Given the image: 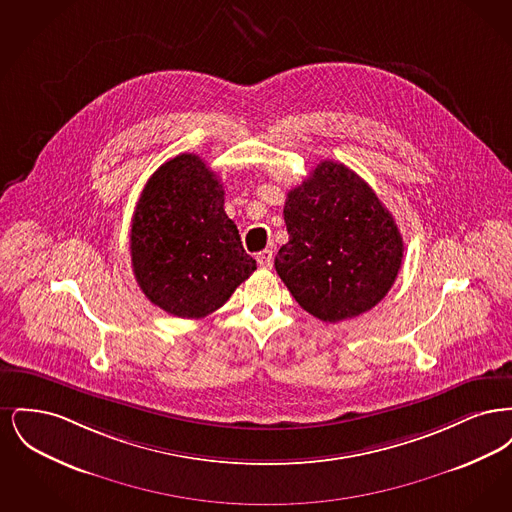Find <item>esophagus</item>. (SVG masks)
I'll return each instance as SVG.
<instances>
[{
    "mask_svg": "<svg viewBox=\"0 0 512 512\" xmlns=\"http://www.w3.org/2000/svg\"><path fill=\"white\" fill-rule=\"evenodd\" d=\"M257 261H259V265L263 268H272V265H274V255H272L270 249H265V251H261L257 255Z\"/></svg>",
    "mask_w": 512,
    "mask_h": 512,
    "instance_id": "esophagus-1",
    "label": "esophagus"
}]
</instances>
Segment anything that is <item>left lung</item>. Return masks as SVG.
<instances>
[{"label":"left lung","instance_id":"left-lung-1","mask_svg":"<svg viewBox=\"0 0 512 512\" xmlns=\"http://www.w3.org/2000/svg\"><path fill=\"white\" fill-rule=\"evenodd\" d=\"M290 242L274 267L313 317H359L390 292L403 261V238L390 211L357 172L322 161L288 192Z\"/></svg>","mask_w":512,"mask_h":512}]
</instances>
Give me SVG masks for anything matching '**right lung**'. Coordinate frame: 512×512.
Returning a JSON list of instances; mask_svg holds the SVG:
<instances>
[{
	"label": "right lung",
	"instance_id": "obj_1",
	"mask_svg": "<svg viewBox=\"0 0 512 512\" xmlns=\"http://www.w3.org/2000/svg\"><path fill=\"white\" fill-rule=\"evenodd\" d=\"M130 255L147 299L180 318L211 315L257 268L224 213L217 174L194 153L172 157L147 180Z\"/></svg>",
	"mask_w": 512,
	"mask_h": 512
}]
</instances>
